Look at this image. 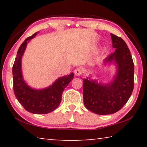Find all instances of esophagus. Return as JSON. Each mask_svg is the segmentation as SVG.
<instances>
[{
    "label": "esophagus",
    "instance_id": "34e87169",
    "mask_svg": "<svg viewBox=\"0 0 147 147\" xmlns=\"http://www.w3.org/2000/svg\"><path fill=\"white\" fill-rule=\"evenodd\" d=\"M74 73L76 76H80L82 74V70L80 68H77L74 70Z\"/></svg>",
    "mask_w": 147,
    "mask_h": 147
}]
</instances>
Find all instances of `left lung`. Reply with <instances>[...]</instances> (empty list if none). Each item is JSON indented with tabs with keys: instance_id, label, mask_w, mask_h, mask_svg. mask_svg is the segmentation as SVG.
I'll return each instance as SVG.
<instances>
[{
	"instance_id": "1",
	"label": "left lung",
	"mask_w": 147,
	"mask_h": 147,
	"mask_svg": "<svg viewBox=\"0 0 147 147\" xmlns=\"http://www.w3.org/2000/svg\"><path fill=\"white\" fill-rule=\"evenodd\" d=\"M115 51L104 59L103 64H114L116 72L107 83L98 82L89 74L83 80L84 103L86 108L98 115L117 112L127 102L134 86V65L130 51L123 39L111 34Z\"/></svg>"
}]
</instances>
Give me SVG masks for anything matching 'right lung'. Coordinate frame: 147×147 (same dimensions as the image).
<instances>
[{"label":"right lung","mask_w":147,"mask_h":147,"mask_svg":"<svg viewBox=\"0 0 147 147\" xmlns=\"http://www.w3.org/2000/svg\"><path fill=\"white\" fill-rule=\"evenodd\" d=\"M38 32L26 38L17 51L13 66V91L17 100L29 112L35 114H46L54 111L59 106L62 93L73 79L74 74L59 77L52 85L43 89H35L29 86L23 78L22 73V58L27 43L33 39Z\"/></svg>","instance_id":"add662e5"}]
</instances>
